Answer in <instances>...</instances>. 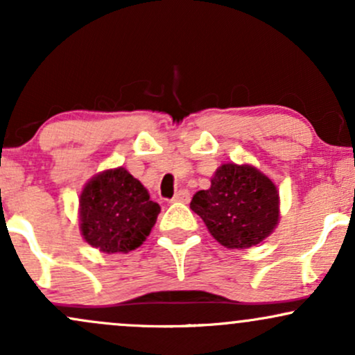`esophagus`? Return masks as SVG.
<instances>
[{
	"mask_svg": "<svg viewBox=\"0 0 355 355\" xmlns=\"http://www.w3.org/2000/svg\"><path fill=\"white\" fill-rule=\"evenodd\" d=\"M189 200H190L189 190H178L177 193H175V197L172 198L173 203H189Z\"/></svg>",
	"mask_w": 355,
	"mask_h": 355,
	"instance_id": "esophagus-1",
	"label": "esophagus"
}]
</instances>
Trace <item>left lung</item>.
<instances>
[{
    "mask_svg": "<svg viewBox=\"0 0 355 355\" xmlns=\"http://www.w3.org/2000/svg\"><path fill=\"white\" fill-rule=\"evenodd\" d=\"M190 209L203 220L220 245L250 248L266 240L280 218L277 185L248 164H223L215 170L209 190L193 195Z\"/></svg>",
    "mask_w": 355,
    "mask_h": 355,
    "instance_id": "1",
    "label": "left lung"
}]
</instances>
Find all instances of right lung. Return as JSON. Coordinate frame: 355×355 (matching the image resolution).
<instances>
[{
  "label": "right lung",
  "instance_id": "obj_1",
  "mask_svg": "<svg viewBox=\"0 0 355 355\" xmlns=\"http://www.w3.org/2000/svg\"><path fill=\"white\" fill-rule=\"evenodd\" d=\"M158 214L160 205L123 166L93 175L80 193V232L103 254H128L140 247Z\"/></svg>",
  "mask_w": 355,
  "mask_h": 355
}]
</instances>
